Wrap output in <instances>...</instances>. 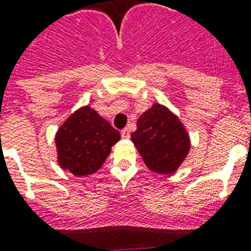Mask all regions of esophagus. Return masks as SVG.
<instances>
[{"label":"esophagus","mask_w":251,"mask_h":251,"mask_svg":"<svg viewBox=\"0 0 251 251\" xmlns=\"http://www.w3.org/2000/svg\"><path fill=\"white\" fill-rule=\"evenodd\" d=\"M121 137H122V138H125V139L130 138V130L127 129V127L122 130V131H121Z\"/></svg>","instance_id":"esophagus-1"}]
</instances>
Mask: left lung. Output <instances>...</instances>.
Returning <instances> with one entry per match:
<instances>
[{
  "mask_svg": "<svg viewBox=\"0 0 251 251\" xmlns=\"http://www.w3.org/2000/svg\"><path fill=\"white\" fill-rule=\"evenodd\" d=\"M131 141L149 170L164 175L176 171L191 149L184 125L160 104H154L139 117Z\"/></svg>",
  "mask_w": 251,
  "mask_h": 251,
  "instance_id": "left-lung-1",
  "label": "left lung"
}]
</instances>
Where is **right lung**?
<instances>
[{
	"label": "right lung",
	"instance_id": "obj_1",
	"mask_svg": "<svg viewBox=\"0 0 251 251\" xmlns=\"http://www.w3.org/2000/svg\"><path fill=\"white\" fill-rule=\"evenodd\" d=\"M121 134L89 105L72 113L57 129L55 145L57 162L75 176L99 171Z\"/></svg>",
	"mask_w": 251,
	"mask_h": 251
}]
</instances>
